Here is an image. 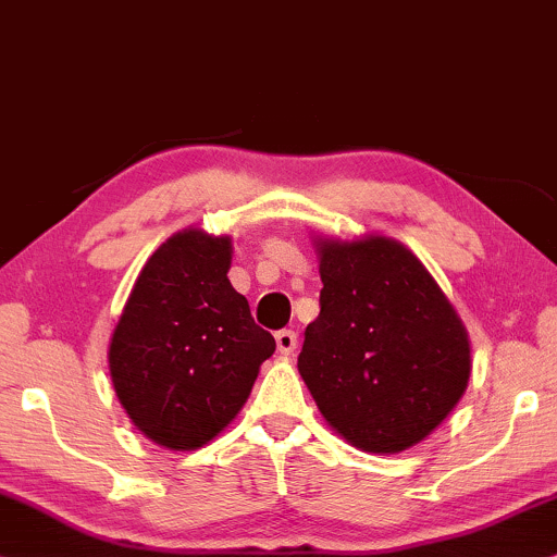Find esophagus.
<instances>
[{"label":"esophagus","mask_w":557,"mask_h":557,"mask_svg":"<svg viewBox=\"0 0 557 557\" xmlns=\"http://www.w3.org/2000/svg\"><path fill=\"white\" fill-rule=\"evenodd\" d=\"M274 342H277V349L283 351V355H293L295 347H298V334H295L293 329H283L274 334Z\"/></svg>","instance_id":"obj_1"}]
</instances>
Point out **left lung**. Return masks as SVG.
<instances>
[{"instance_id":"8db88e82","label":"left lung","mask_w":557,"mask_h":557,"mask_svg":"<svg viewBox=\"0 0 557 557\" xmlns=\"http://www.w3.org/2000/svg\"><path fill=\"white\" fill-rule=\"evenodd\" d=\"M321 313L298 372L351 447L396 455L449 417L470 380L468 329L419 257L388 236L313 238Z\"/></svg>"}]
</instances>
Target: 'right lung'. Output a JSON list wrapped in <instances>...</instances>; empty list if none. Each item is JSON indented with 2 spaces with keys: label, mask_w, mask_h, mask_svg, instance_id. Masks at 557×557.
<instances>
[{
  "label": "right lung",
  "mask_w": 557,
  "mask_h": 557,
  "mask_svg": "<svg viewBox=\"0 0 557 557\" xmlns=\"http://www.w3.org/2000/svg\"><path fill=\"white\" fill-rule=\"evenodd\" d=\"M231 236H169L138 272L110 336L117 400L140 434L174 453L200 449L236 419L274 351L231 285Z\"/></svg>",
  "instance_id": "add662e5"
}]
</instances>
